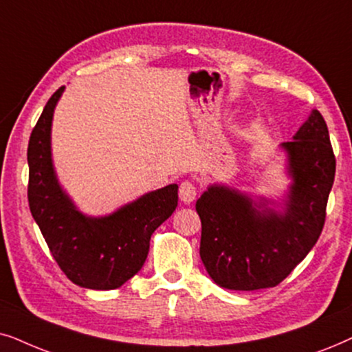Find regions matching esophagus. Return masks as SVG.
<instances>
[{
    "instance_id": "obj_1",
    "label": "esophagus",
    "mask_w": 352,
    "mask_h": 352,
    "mask_svg": "<svg viewBox=\"0 0 352 352\" xmlns=\"http://www.w3.org/2000/svg\"><path fill=\"white\" fill-rule=\"evenodd\" d=\"M196 195H198V191H196V186L191 184V182H184V184L180 185L179 196H180L182 203H185V204L193 203V201L196 199Z\"/></svg>"
}]
</instances>
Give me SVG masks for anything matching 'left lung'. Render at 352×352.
I'll use <instances>...</instances> for the list:
<instances>
[{"instance_id":"left-lung-1","label":"left lung","mask_w":352,"mask_h":352,"mask_svg":"<svg viewBox=\"0 0 352 352\" xmlns=\"http://www.w3.org/2000/svg\"><path fill=\"white\" fill-rule=\"evenodd\" d=\"M287 154L292 179L275 201L214 184L196 201L201 219V261L219 287L254 292L277 287L309 254L325 223L336 161L329 129L312 109Z\"/></svg>"}]
</instances>
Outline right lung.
Wrapping results in <instances>:
<instances>
[{"label":"right lung","mask_w":352,"mask_h":352,"mask_svg":"<svg viewBox=\"0 0 352 352\" xmlns=\"http://www.w3.org/2000/svg\"><path fill=\"white\" fill-rule=\"evenodd\" d=\"M64 88L50 98L30 135V212L70 282L88 289H116L143 267L154 230L179 204V185L149 191L101 217L78 210L59 184L51 154L53 116Z\"/></svg>","instance_id":"add662e5"}]
</instances>
